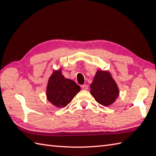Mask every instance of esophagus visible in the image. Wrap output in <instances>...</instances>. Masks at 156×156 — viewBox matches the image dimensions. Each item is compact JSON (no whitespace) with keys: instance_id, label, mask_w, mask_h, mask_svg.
<instances>
[{"instance_id":"esophagus-1","label":"esophagus","mask_w":156,"mask_h":156,"mask_svg":"<svg viewBox=\"0 0 156 156\" xmlns=\"http://www.w3.org/2000/svg\"><path fill=\"white\" fill-rule=\"evenodd\" d=\"M82 89H83V90H88V85H86V84L82 85Z\"/></svg>"}]
</instances>
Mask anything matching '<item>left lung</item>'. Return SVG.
<instances>
[{"label": "left lung", "instance_id": "left-lung-1", "mask_svg": "<svg viewBox=\"0 0 156 156\" xmlns=\"http://www.w3.org/2000/svg\"><path fill=\"white\" fill-rule=\"evenodd\" d=\"M90 87L91 95L103 106L108 107L114 103L120 94L110 72L104 70H97Z\"/></svg>", "mask_w": 156, "mask_h": 156}]
</instances>
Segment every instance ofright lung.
Instances as JSON below:
<instances>
[{
    "label": "right lung",
    "instance_id": "right-lung-1",
    "mask_svg": "<svg viewBox=\"0 0 156 156\" xmlns=\"http://www.w3.org/2000/svg\"><path fill=\"white\" fill-rule=\"evenodd\" d=\"M80 90V87L74 80L64 77L62 69L54 70L48 80L47 98L57 108H65Z\"/></svg>",
    "mask_w": 156,
    "mask_h": 156
}]
</instances>
